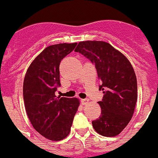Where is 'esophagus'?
I'll return each mask as SVG.
<instances>
[{"label": "esophagus", "mask_w": 158, "mask_h": 158, "mask_svg": "<svg viewBox=\"0 0 158 158\" xmlns=\"http://www.w3.org/2000/svg\"><path fill=\"white\" fill-rule=\"evenodd\" d=\"M89 102V99L88 98H85V99H81V102L82 105H87Z\"/></svg>", "instance_id": "1"}]
</instances>
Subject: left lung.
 <instances>
[{
	"label": "left lung",
	"mask_w": 158,
	"mask_h": 158,
	"mask_svg": "<svg viewBox=\"0 0 158 158\" xmlns=\"http://www.w3.org/2000/svg\"><path fill=\"white\" fill-rule=\"evenodd\" d=\"M74 51L94 64L99 90L104 94L98 102L100 117L92 121L94 130L104 136H117L131 120L137 101V82L131 64L106 42H80Z\"/></svg>",
	"instance_id": "left-lung-1"
}]
</instances>
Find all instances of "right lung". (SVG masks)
<instances>
[{
  "label": "right lung",
  "mask_w": 158,
  "mask_h": 158,
  "mask_svg": "<svg viewBox=\"0 0 158 158\" xmlns=\"http://www.w3.org/2000/svg\"><path fill=\"white\" fill-rule=\"evenodd\" d=\"M75 43H60L46 47L28 67L23 84L25 110L31 125L50 140L64 139L70 133L80 102L56 96L60 86V64L76 47Z\"/></svg>",
  "instance_id": "add662e5"
}]
</instances>
